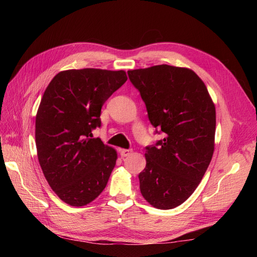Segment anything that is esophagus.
<instances>
[{
    "label": "esophagus",
    "instance_id": "obj_1",
    "mask_svg": "<svg viewBox=\"0 0 257 257\" xmlns=\"http://www.w3.org/2000/svg\"><path fill=\"white\" fill-rule=\"evenodd\" d=\"M119 154L121 155V157H128L133 154L132 149H119Z\"/></svg>",
    "mask_w": 257,
    "mask_h": 257
}]
</instances>
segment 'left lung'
Instances as JSON below:
<instances>
[{"mask_svg": "<svg viewBox=\"0 0 257 257\" xmlns=\"http://www.w3.org/2000/svg\"><path fill=\"white\" fill-rule=\"evenodd\" d=\"M140 91L150 122L165 134L147 147L139 173L146 201L160 210L181 205L198 188L214 152L215 106L192 69L170 65L128 70Z\"/></svg>", "mask_w": 257, "mask_h": 257, "instance_id": "obj_1", "label": "left lung"}]
</instances>
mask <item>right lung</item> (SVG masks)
<instances>
[{"mask_svg": "<svg viewBox=\"0 0 257 257\" xmlns=\"http://www.w3.org/2000/svg\"><path fill=\"white\" fill-rule=\"evenodd\" d=\"M127 79L124 70L68 69L46 87L35 119L37 158L65 203L84 206L106 188L117 151L91 138V130L100 127L102 105Z\"/></svg>", "mask_w": 257, "mask_h": 257, "instance_id": "right-lung-1", "label": "right lung"}]
</instances>
